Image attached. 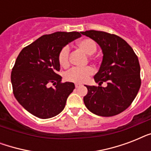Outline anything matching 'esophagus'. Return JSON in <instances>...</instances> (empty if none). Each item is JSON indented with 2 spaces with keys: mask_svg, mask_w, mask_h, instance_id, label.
<instances>
[{
  "mask_svg": "<svg viewBox=\"0 0 151 151\" xmlns=\"http://www.w3.org/2000/svg\"><path fill=\"white\" fill-rule=\"evenodd\" d=\"M81 85H80V84H76V85H75V87L77 88H79V87H81Z\"/></svg>",
  "mask_w": 151,
  "mask_h": 151,
  "instance_id": "34e87169",
  "label": "esophagus"
}]
</instances>
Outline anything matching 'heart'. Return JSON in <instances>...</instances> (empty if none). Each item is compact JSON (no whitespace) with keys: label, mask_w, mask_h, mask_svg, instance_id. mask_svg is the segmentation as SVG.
<instances>
[{"label":"heart","mask_w":151,"mask_h":151,"mask_svg":"<svg viewBox=\"0 0 151 151\" xmlns=\"http://www.w3.org/2000/svg\"><path fill=\"white\" fill-rule=\"evenodd\" d=\"M78 47L88 55H92L96 52L97 46L94 41L91 39H82L78 42ZM59 63L63 68L68 67L70 65V48L65 46L62 48L59 54ZM93 73L91 67L85 68H73L69 70L65 75L67 81L74 83H83L87 81L90 75Z\"/></svg>","instance_id":"1"}]
</instances>
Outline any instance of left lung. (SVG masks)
Masks as SVG:
<instances>
[{
  "label": "left lung",
  "mask_w": 151,
  "mask_h": 151,
  "mask_svg": "<svg viewBox=\"0 0 151 151\" xmlns=\"http://www.w3.org/2000/svg\"><path fill=\"white\" fill-rule=\"evenodd\" d=\"M95 41L102 49L103 60L94 76L98 87L86 85L84 96L88 110L103 117L117 115L131 105L141 85L138 57L122 37L103 31L81 32ZM107 81L108 86L101 85Z\"/></svg>",
  "instance_id": "1"
}]
</instances>
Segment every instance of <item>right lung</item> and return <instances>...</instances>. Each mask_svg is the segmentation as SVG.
<instances>
[{
    "mask_svg": "<svg viewBox=\"0 0 151 151\" xmlns=\"http://www.w3.org/2000/svg\"><path fill=\"white\" fill-rule=\"evenodd\" d=\"M81 36L78 32H55L43 35L25 47L18 55L11 81L19 104L41 119L56 116L63 110L73 82L61 83L59 54L68 43ZM53 83L54 88L48 87Z\"/></svg>",
    "mask_w": 151,
    "mask_h": 151,
    "instance_id": "right-lung-1",
    "label": "right lung"
}]
</instances>
